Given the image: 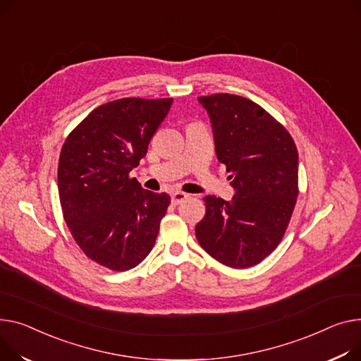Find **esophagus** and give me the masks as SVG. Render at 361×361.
<instances>
[{
  "label": "esophagus",
  "mask_w": 361,
  "mask_h": 361,
  "mask_svg": "<svg viewBox=\"0 0 361 361\" xmlns=\"http://www.w3.org/2000/svg\"><path fill=\"white\" fill-rule=\"evenodd\" d=\"M187 197H188V195L183 193V191H176V193L171 195V202H173L174 204H180V203L184 202Z\"/></svg>",
  "instance_id": "34e87169"
}]
</instances>
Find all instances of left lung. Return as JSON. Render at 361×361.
Masks as SVG:
<instances>
[{
    "mask_svg": "<svg viewBox=\"0 0 361 361\" xmlns=\"http://www.w3.org/2000/svg\"><path fill=\"white\" fill-rule=\"evenodd\" d=\"M207 110L219 162L231 173L232 202L206 196L196 238L232 269L257 266L284 236L299 195L298 148L269 111L235 94L199 97Z\"/></svg>",
    "mask_w": 361,
    "mask_h": 361,
    "instance_id": "8db88e82",
    "label": "left lung"
}]
</instances>
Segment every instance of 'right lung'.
Here are the masks:
<instances>
[{"mask_svg":"<svg viewBox=\"0 0 361 361\" xmlns=\"http://www.w3.org/2000/svg\"><path fill=\"white\" fill-rule=\"evenodd\" d=\"M173 99H120L94 109L62 147L58 190L63 219L82 252L128 271L151 252L166 193L143 190L129 174L147 155Z\"/></svg>","mask_w":361,"mask_h":361,"instance_id":"right-lung-1","label":"right lung"}]
</instances>
